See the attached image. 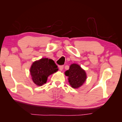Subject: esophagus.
<instances>
[{
	"mask_svg": "<svg viewBox=\"0 0 122 122\" xmlns=\"http://www.w3.org/2000/svg\"><path fill=\"white\" fill-rule=\"evenodd\" d=\"M63 66H59V69H60V71L63 70Z\"/></svg>",
	"mask_w": 122,
	"mask_h": 122,
	"instance_id": "esophagus-1",
	"label": "esophagus"
}]
</instances>
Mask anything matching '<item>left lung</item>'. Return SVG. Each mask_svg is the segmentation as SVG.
<instances>
[{
	"label": "left lung",
	"mask_w": 122,
	"mask_h": 122,
	"mask_svg": "<svg viewBox=\"0 0 122 122\" xmlns=\"http://www.w3.org/2000/svg\"><path fill=\"white\" fill-rule=\"evenodd\" d=\"M64 74L68 77L70 85L74 89L81 86L87 78L85 71L76 63L71 64L69 69L64 72Z\"/></svg>",
	"instance_id": "left-lung-1"
}]
</instances>
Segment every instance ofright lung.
I'll use <instances>...</instances> for the list:
<instances>
[{
    "mask_svg": "<svg viewBox=\"0 0 122 122\" xmlns=\"http://www.w3.org/2000/svg\"><path fill=\"white\" fill-rule=\"evenodd\" d=\"M58 71L53 60L42 58L33 62L30 69L32 81L38 86H42L47 81L49 76Z\"/></svg>",
    "mask_w": 122,
    "mask_h": 122,
    "instance_id": "right-lung-1",
    "label": "right lung"
}]
</instances>
